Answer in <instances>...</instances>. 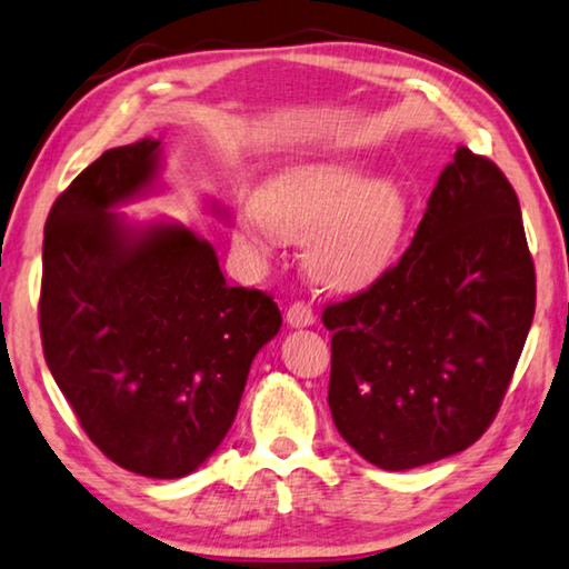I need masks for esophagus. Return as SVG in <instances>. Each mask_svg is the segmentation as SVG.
<instances>
[{
    "label": "esophagus",
    "instance_id": "1",
    "mask_svg": "<svg viewBox=\"0 0 569 569\" xmlns=\"http://www.w3.org/2000/svg\"><path fill=\"white\" fill-rule=\"evenodd\" d=\"M313 321H316V313H313V308L308 306V302L298 300V302H292L290 308H287V323H290L292 329H302V326H310Z\"/></svg>",
    "mask_w": 569,
    "mask_h": 569
}]
</instances>
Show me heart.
I'll list each match as a JSON object with an SVG mask.
<instances>
[{
	"instance_id": "obj_1",
	"label": "heart",
	"mask_w": 569,
	"mask_h": 569,
	"mask_svg": "<svg viewBox=\"0 0 569 569\" xmlns=\"http://www.w3.org/2000/svg\"><path fill=\"white\" fill-rule=\"evenodd\" d=\"M355 158L284 168L240 212L236 240L267 253L282 238H306V267L329 290L355 292L383 274L407 228V197L391 178H368Z\"/></svg>"
}]
</instances>
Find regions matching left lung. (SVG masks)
Listing matches in <instances>:
<instances>
[{"instance_id": "obj_1", "label": "left lung", "mask_w": 569, "mask_h": 569, "mask_svg": "<svg viewBox=\"0 0 569 569\" xmlns=\"http://www.w3.org/2000/svg\"><path fill=\"white\" fill-rule=\"evenodd\" d=\"M533 308L516 191L458 147L399 263L323 310L339 435L386 471L461 453L500 409Z\"/></svg>"}]
</instances>
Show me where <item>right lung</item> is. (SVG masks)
<instances>
[{"label": "right lung", "instance_id": "1", "mask_svg": "<svg viewBox=\"0 0 569 569\" xmlns=\"http://www.w3.org/2000/svg\"><path fill=\"white\" fill-rule=\"evenodd\" d=\"M158 139L113 147L53 201L43 230V357L88 438L121 469L178 479L214 453L282 313L224 282L212 243L113 207L160 170Z\"/></svg>", "mask_w": 569, "mask_h": 569}]
</instances>
